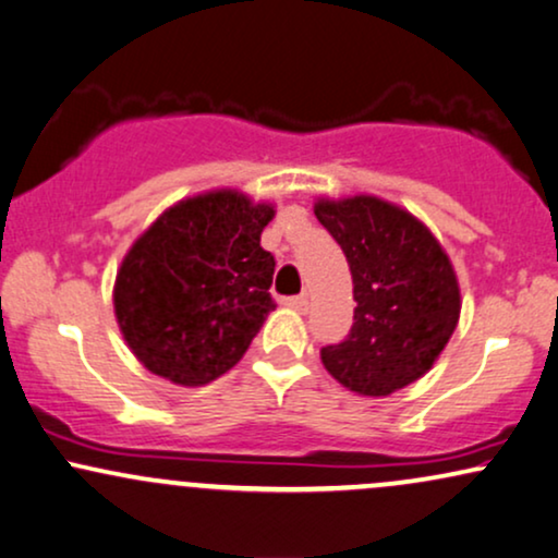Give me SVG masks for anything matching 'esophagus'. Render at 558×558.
<instances>
[{
  "instance_id": "1",
  "label": "esophagus",
  "mask_w": 558,
  "mask_h": 558,
  "mask_svg": "<svg viewBox=\"0 0 558 558\" xmlns=\"http://www.w3.org/2000/svg\"><path fill=\"white\" fill-rule=\"evenodd\" d=\"M286 306L293 308V312H299V314H306L308 312V299H306V295H291V299H286Z\"/></svg>"
}]
</instances>
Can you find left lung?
I'll use <instances>...</instances> for the list:
<instances>
[{
  "label": "left lung",
  "instance_id": "left-lung-1",
  "mask_svg": "<svg viewBox=\"0 0 558 558\" xmlns=\"http://www.w3.org/2000/svg\"><path fill=\"white\" fill-rule=\"evenodd\" d=\"M348 257L355 322L322 350L329 376L357 397H391L433 368L461 316V286L425 221L378 195L314 201Z\"/></svg>",
  "mask_w": 558,
  "mask_h": 558
}]
</instances>
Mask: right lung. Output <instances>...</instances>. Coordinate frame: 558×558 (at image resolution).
<instances>
[{"label":"right lung","instance_id":"add662e5","mask_svg":"<svg viewBox=\"0 0 558 558\" xmlns=\"http://www.w3.org/2000/svg\"><path fill=\"white\" fill-rule=\"evenodd\" d=\"M275 206L236 187L187 195L129 246L112 308L154 376L206 386L242 361L275 303V259L259 246Z\"/></svg>","mask_w":558,"mask_h":558}]
</instances>
